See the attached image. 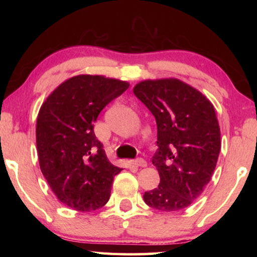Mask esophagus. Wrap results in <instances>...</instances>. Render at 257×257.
I'll use <instances>...</instances> for the list:
<instances>
[{"instance_id": "esophagus-1", "label": "esophagus", "mask_w": 257, "mask_h": 257, "mask_svg": "<svg viewBox=\"0 0 257 257\" xmlns=\"http://www.w3.org/2000/svg\"><path fill=\"white\" fill-rule=\"evenodd\" d=\"M134 164L136 165V167H142V168H145L146 165H147V162H146V161H145L144 159L139 158V159H136V160L134 161Z\"/></svg>"}]
</instances>
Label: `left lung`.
I'll use <instances>...</instances> for the list:
<instances>
[{"instance_id": "left-lung-1", "label": "left lung", "mask_w": 257, "mask_h": 257, "mask_svg": "<svg viewBox=\"0 0 257 257\" xmlns=\"http://www.w3.org/2000/svg\"><path fill=\"white\" fill-rule=\"evenodd\" d=\"M134 94L154 115L158 151L152 159L160 175L145 191L147 205L163 212L188 207L210 182L221 150L220 127L212 103L178 79L145 80Z\"/></svg>"}]
</instances>
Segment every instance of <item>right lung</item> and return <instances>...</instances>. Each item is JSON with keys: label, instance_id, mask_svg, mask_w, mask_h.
I'll use <instances>...</instances> for the list:
<instances>
[{"label": "right lung", "instance_id": "obj_1", "mask_svg": "<svg viewBox=\"0 0 257 257\" xmlns=\"http://www.w3.org/2000/svg\"><path fill=\"white\" fill-rule=\"evenodd\" d=\"M129 84L80 75L62 82L38 113L36 144L43 176L61 203L90 212L107 203L114 176L122 170L107 160L94 133L101 111Z\"/></svg>", "mask_w": 257, "mask_h": 257}]
</instances>
